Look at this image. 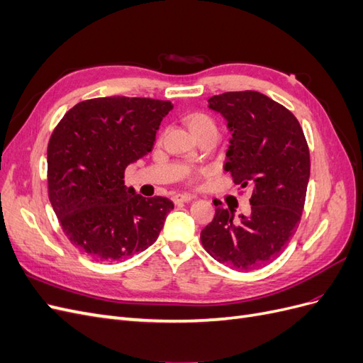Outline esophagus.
I'll return each instance as SVG.
<instances>
[{
    "label": "esophagus",
    "mask_w": 363,
    "mask_h": 363,
    "mask_svg": "<svg viewBox=\"0 0 363 363\" xmlns=\"http://www.w3.org/2000/svg\"><path fill=\"white\" fill-rule=\"evenodd\" d=\"M194 199H195V196L189 195V194H177V195L172 196V201L175 204H179V203H188V201H191Z\"/></svg>",
    "instance_id": "34e87169"
}]
</instances>
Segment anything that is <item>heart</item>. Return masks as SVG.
<instances>
[{"instance_id": "1", "label": "heart", "mask_w": 363, "mask_h": 363, "mask_svg": "<svg viewBox=\"0 0 363 363\" xmlns=\"http://www.w3.org/2000/svg\"><path fill=\"white\" fill-rule=\"evenodd\" d=\"M184 124L188 125V128L191 130V133L196 138V139H201L206 135H211V133H216L218 135V127L216 123L213 121L212 116H208L207 113L203 112H191L188 115H184L183 118ZM206 171H194L188 175V182L194 183L199 180L201 175Z\"/></svg>"}]
</instances>
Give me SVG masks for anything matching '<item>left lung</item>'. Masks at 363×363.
Here are the masks:
<instances>
[{
	"label": "left lung",
	"mask_w": 363,
	"mask_h": 363,
	"mask_svg": "<svg viewBox=\"0 0 363 363\" xmlns=\"http://www.w3.org/2000/svg\"><path fill=\"white\" fill-rule=\"evenodd\" d=\"M232 130L225 171L240 194L251 192V212L233 219L218 207L201 232L204 250L236 271H255L277 259L300 224L311 175V152L291 111L256 91L208 98Z\"/></svg>",
	"instance_id": "left-lung-1"
}]
</instances>
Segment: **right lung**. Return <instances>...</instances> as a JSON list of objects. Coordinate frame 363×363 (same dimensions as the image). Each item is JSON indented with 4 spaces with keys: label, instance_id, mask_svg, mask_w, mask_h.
<instances>
[{
    "label": "right lung",
    "instance_id": "obj_1",
    "mask_svg": "<svg viewBox=\"0 0 363 363\" xmlns=\"http://www.w3.org/2000/svg\"><path fill=\"white\" fill-rule=\"evenodd\" d=\"M174 106L152 98L103 96L75 104L48 142V196L63 233L94 260L116 262L156 242L174 208L124 183L125 168L155 147Z\"/></svg>",
    "mask_w": 363,
    "mask_h": 363
}]
</instances>
